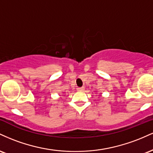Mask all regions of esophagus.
<instances>
[{
  "label": "esophagus",
  "instance_id": "obj_1",
  "mask_svg": "<svg viewBox=\"0 0 153 153\" xmlns=\"http://www.w3.org/2000/svg\"><path fill=\"white\" fill-rule=\"evenodd\" d=\"M84 88H84L83 86H82V87H78V88H77V90H78V91H82L84 90Z\"/></svg>",
  "mask_w": 153,
  "mask_h": 153
}]
</instances>
